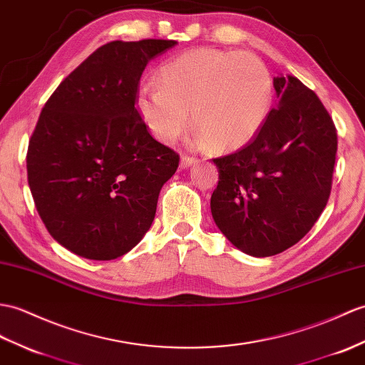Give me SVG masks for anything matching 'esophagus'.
Here are the masks:
<instances>
[{
    "label": "esophagus",
    "mask_w": 365,
    "mask_h": 365,
    "mask_svg": "<svg viewBox=\"0 0 365 365\" xmlns=\"http://www.w3.org/2000/svg\"><path fill=\"white\" fill-rule=\"evenodd\" d=\"M197 160L194 158V157H190V155H182L180 157V169H186V168H190V166H192L194 163H196Z\"/></svg>",
    "instance_id": "esophagus-1"
}]
</instances>
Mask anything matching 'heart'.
I'll use <instances>...</instances> for the list:
<instances>
[{
    "label": "heart",
    "instance_id": "1",
    "mask_svg": "<svg viewBox=\"0 0 365 365\" xmlns=\"http://www.w3.org/2000/svg\"><path fill=\"white\" fill-rule=\"evenodd\" d=\"M158 81L141 82L135 107L149 132L174 143L192 124L194 141L217 152L244 148L264 127L272 110L274 86L267 68L247 53L196 48L169 58Z\"/></svg>",
    "mask_w": 365,
    "mask_h": 365
}]
</instances>
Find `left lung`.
<instances>
[{"label":"left lung","instance_id":"left-lung-1","mask_svg":"<svg viewBox=\"0 0 365 365\" xmlns=\"http://www.w3.org/2000/svg\"><path fill=\"white\" fill-rule=\"evenodd\" d=\"M277 107L252 143L215 158V224L236 249L264 258L292 247L324 211L331 191L337 133L312 90L274 78Z\"/></svg>","mask_w":365,"mask_h":365}]
</instances>
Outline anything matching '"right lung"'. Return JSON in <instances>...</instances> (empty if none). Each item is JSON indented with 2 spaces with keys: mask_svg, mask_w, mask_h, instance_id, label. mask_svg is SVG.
I'll use <instances>...</instances> for the list:
<instances>
[{
  "mask_svg": "<svg viewBox=\"0 0 365 365\" xmlns=\"http://www.w3.org/2000/svg\"><path fill=\"white\" fill-rule=\"evenodd\" d=\"M174 40L110 41L62 81L41 110L28 183L49 235L82 258L125 255L148 233L179 155L135 107L144 68Z\"/></svg>",
  "mask_w": 365,
  "mask_h": 365,
  "instance_id": "obj_1",
  "label": "right lung"
}]
</instances>
